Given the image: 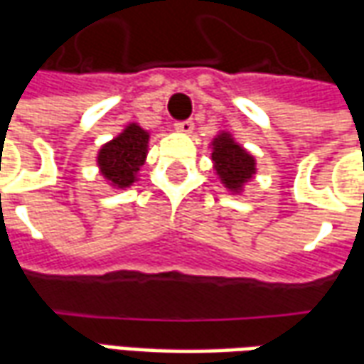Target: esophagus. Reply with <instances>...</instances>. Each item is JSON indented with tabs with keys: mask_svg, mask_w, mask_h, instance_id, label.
I'll list each match as a JSON object with an SVG mask.
<instances>
[{
	"mask_svg": "<svg viewBox=\"0 0 364 364\" xmlns=\"http://www.w3.org/2000/svg\"><path fill=\"white\" fill-rule=\"evenodd\" d=\"M193 128H195L193 120H179V122H175V130H177V132H183V134H191Z\"/></svg>",
	"mask_w": 364,
	"mask_h": 364,
	"instance_id": "1",
	"label": "esophagus"
}]
</instances>
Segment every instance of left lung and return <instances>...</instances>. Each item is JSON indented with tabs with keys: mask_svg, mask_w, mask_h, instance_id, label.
Masks as SVG:
<instances>
[{
	"mask_svg": "<svg viewBox=\"0 0 364 364\" xmlns=\"http://www.w3.org/2000/svg\"><path fill=\"white\" fill-rule=\"evenodd\" d=\"M214 171L220 177L224 187L240 193L245 183L255 175V158L234 142L228 132H220L213 140Z\"/></svg>",
	"mask_w": 364,
	"mask_h": 364,
	"instance_id": "left-lung-1",
	"label": "left lung"
}]
</instances>
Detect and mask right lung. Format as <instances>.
Masks as SVG:
<instances>
[{"label":"right lung","mask_w":364,"mask_h":364,"mask_svg":"<svg viewBox=\"0 0 364 364\" xmlns=\"http://www.w3.org/2000/svg\"><path fill=\"white\" fill-rule=\"evenodd\" d=\"M148 140L150 134L132 122L117 138L105 144L97 156V164L105 179L119 189L130 187L146 161Z\"/></svg>","instance_id":"1"}]
</instances>
